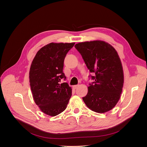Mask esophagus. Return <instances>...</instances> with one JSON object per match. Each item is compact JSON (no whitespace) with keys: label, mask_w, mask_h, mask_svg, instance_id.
I'll return each mask as SVG.
<instances>
[{"label":"esophagus","mask_w":147,"mask_h":147,"mask_svg":"<svg viewBox=\"0 0 147 147\" xmlns=\"http://www.w3.org/2000/svg\"><path fill=\"white\" fill-rule=\"evenodd\" d=\"M79 86V84H77V85H74V86H73V88H74V89H77V88H78Z\"/></svg>","instance_id":"1"}]
</instances>
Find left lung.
<instances>
[{
    "mask_svg": "<svg viewBox=\"0 0 147 147\" xmlns=\"http://www.w3.org/2000/svg\"><path fill=\"white\" fill-rule=\"evenodd\" d=\"M85 63L94 82L89 84L83 101L92 111L104 113L118 102L124 83L123 67L117 51L104 41L94 40L75 46Z\"/></svg>",
    "mask_w": 147,
    "mask_h": 147,
    "instance_id": "obj_1",
    "label": "left lung"
}]
</instances>
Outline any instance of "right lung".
<instances>
[{"label":"right lung","instance_id":"right-lung-1","mask_svg":"<svg viewBox=\"0 0 147 147\" xmlns=\"http://www.w3.org/2000/svg\"><path fill=\"white\" fill-rule=\"evenodd\" d=\"M75 43H51L38 51L31 64L29 79L34 102L50 116L64 111L71 96L72 89L63 73L64 61Z\"/></svg>","mask_w":147,"mask_h":147}]
</instances>
